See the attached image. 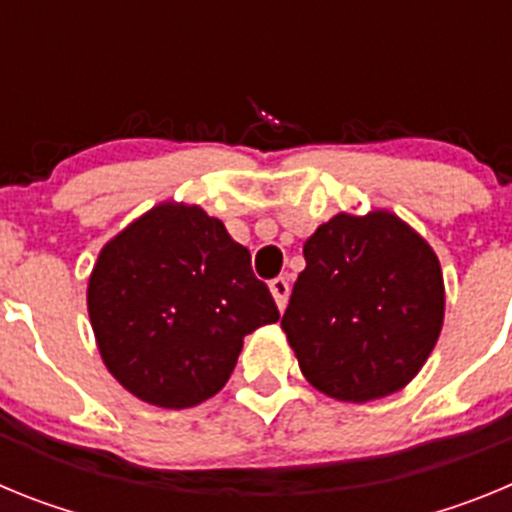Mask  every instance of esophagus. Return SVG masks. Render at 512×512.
<instances>
[{
    "label": "esophagus",
    "mask_w": 512,
    "mask_h": 512,
    "mask_svg": "<svg viewBox=\"0 0 512 512\" xmlns=\"http://www.w3.org/2000/svg\"><path fill=\"white\" fill-rule=\"evenodd\" d=\"M269 289H271V295H274V302H277L279 310H284V307H287V300H289V279H284V277L271 279Z\"/></svg>",
    "instance_id": "1"
}]
</instances>
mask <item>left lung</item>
I'll return each mask as SVG.
<instances>
[{"mask_svg":"<svg viewBox=\"0 0 512 512\" xmlns=\"http://www.w3.org/2000/svg\"><path fill=\"white\" fill-rule=\"evenodd\" d=\"M282 330L315 390L369 402L402 390L443 325L441 264L387 210L330 217L305 241Z\"/></svg>","mask_w":512,"mask_h":512,"instance_id":"8db88e82","label":"left lung"}]
</instances>
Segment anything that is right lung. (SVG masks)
<instances>
[{"mask_svg":"<svg viewBox=\"0 0 512 512\" xmlns=\"http://www.w3.org/2000/svg\"><path fill=\"white\" fill-rule=\"evenodd\" d=\"M87 305L112 377L169 410L217 395L243 338L279 320L248 248L202 207L174 202L140 215L102 248Z\"/></svg>","mask_w":512,"mask_h":512,"instance_id":"right-lung-1","label":"right lung"}]
</instances>
